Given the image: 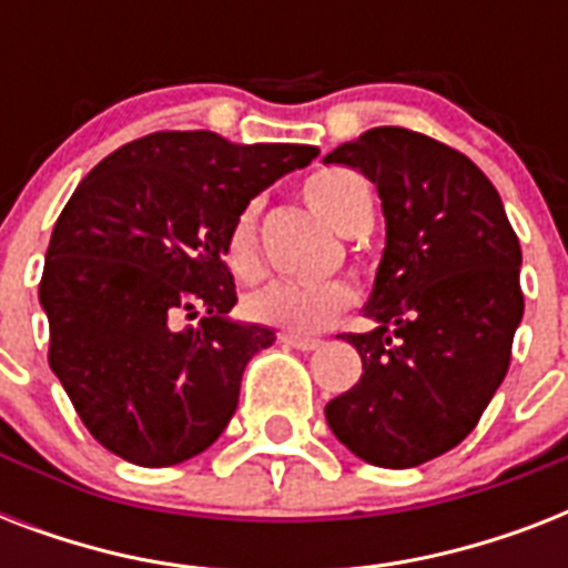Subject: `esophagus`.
<instances>
[{
	"label": "esophagus",
	"mask_w": 568,
	"mask_h": 568,
	"mask_svg": "<svg viewBox=\"0 0 568 568\" xmlns=\"http://www.w3.org/2000/svg\"><path fill=\"white\" fill-rule=\"evenodd\" d=\"M288 347H297V351H318L321 347V338L315 336H297V333H283L280 336Z\"/></svg>",
	"instance_id": "1"
}]
</instances>
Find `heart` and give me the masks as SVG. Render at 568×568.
<instances>
[{"mask_svg":"<svg viewBox=\"0 0 568 568\" xmlns=\"http://www.w3.org/2000/svg\"><path fill=\"white\" fill-rule=\"evenodd\" d=\"M303 200L315 209L336 230L354 232L356 223L372 212V196L356 173L342 168L312 173L303 182ZM223 258L235 280L250 283L258 276V241H256V205L241 209L232 221ZM354 303V288L342 280L327 283H294V280H274L262 285L247 297V312L258 324L285 329V333H315L327 327L338 312Z\"/></svg>","mask_w":568,"mask_h":568,"instance_id":"1","label":"heart"}]
</instances>
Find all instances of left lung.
Masks as SVG:
<instances>
[{
  "label": "left lung",
  "instance_id": "left-lung-1",
  "mask_svg": "<svg viewBox=\"0 0 568 568\" xmlns=\"http://www.w3.org/2000/svg\"><path fill=\"white\" fill-rule=\"evenodd\" d=\"M324 162L368 176L386 214L365 306L377 327L347 333L363 377L324 415L365 463L422 466L475 430L510 368L525 312L519 239L486 173L422 132L368 129Z\"/></svg>",
  "mask_w": 568,
  "mask_h": 568
}]
</instances>
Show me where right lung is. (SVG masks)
Returning <instances> with one entry per match:
<instances>
[{
    "label": "right lung",
    "instance_id": "1",
    "mask_svg": "<svg viewBox=\"0 0 568 568\" xmlns=\"http://www.w3.org/2000/svg\"><path fill=\"white\" fill-rule=\"evenodd\" d=\"M315 155L168 129L79 182L49 239L40 306L49 368L102 448L162 468L221 436L244 365L274 345L271 329L226 318L239 297L223 241L258 191ZM196 308L201 324L180 328Z\"/></svg>",
    "mask_w": 568,
    "mask_h": 568
}]
</instances>
